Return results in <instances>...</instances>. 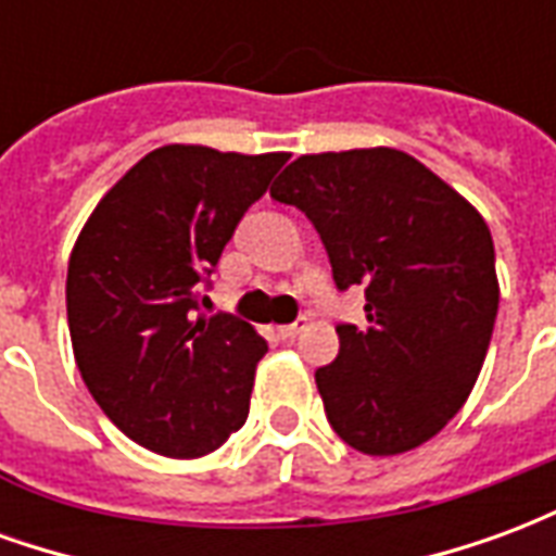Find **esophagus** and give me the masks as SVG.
Here are the masks:
<instances>
[{"label":"esophagus","instance_id":"obj_1","mask_svg":"<svg viewBox=\"0 0 556 556\" xmlns=\"http://www.w3.org/2000/svg\"><path fill=\"white\" fill-rule=\"evenodd\" d=\"M301 327H303V318H298V321H291V325H282L279 327V337L282 339H294L298 333H301Z\"/></svg>","mask_w":556,"mask_h":556}]
</instances>
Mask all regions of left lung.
Returning <instances> with one entry per match:
<instances>
[{
  "label": "left lung",
  "instance_id": "left-lung-1",
  "mask_svg": "<svg viewBox=\"0 0 556 556\" xmlns=\"http://www.w3.org/2000/svg\"><path fill=\"white\" fill-rule=\"evenodd\" d=\"M325 243L339 291H366V327L337 325L315 369L325 414L366 455L408 453L458 414L497 318L485 219L396 148L303 154L270 187Z\"/></svg>",
  "mask_w": 556,
  "mask_h": 556
}]
</instances>
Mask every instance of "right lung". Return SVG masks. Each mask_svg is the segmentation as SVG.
I'll list each match as a JSON object with an SVG mask.
<instances>
[{
    "label": "right lung",
    "instance_id": "obj_1",
    "mask_svg": "<svg viewBox=\"0 0 556 556\" xmlns=\"http://www.w3.org/2000/svg\"><path fill=\"white\" fill-rule=\"evenodd\" d=\"M289 154L163 146L79 231L67 327L79 375L130 441L195 458L247 422L267 342L238 315H205L223 247Z\"/></svg>",
    "mask_w": 556,
    "mask_h": 556
}]
</instances>
